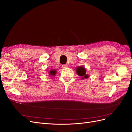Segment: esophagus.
<instances>
[{
    "label": "esophagus",
    "mask_w": 132,
    "mask_h": 132,
    "mask_svg": "<svg viewBox=\"0 0 132 132\" xmlns=\"http://www.w3.org/2000/svg\"><path fill=\"white\" fill-rule=\"evenodd\" d=\"M62 67L63 68H66L68 67V65L67 64H63L62 65Z\"/></svg>",
    "instance_id": "esophagus-1"
}]
</instances>
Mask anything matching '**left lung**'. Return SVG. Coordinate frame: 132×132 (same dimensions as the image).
Returning <instances> with one entry per match:
<instances>
[{
  "label": "left lung",
  "mask_w": 132,
  "mask_h": 132,
  "mask_svg": "<svg viewBox=\"0 0 132 132\" xmlns=\"http://www.w3.org/2000/svg\"><path fill=\"white\" fill-rule=\"evenodd\" d=\"M77 73L80 77H81L82 79H86L89 78V75L86 74V70L84 67H78L77 68Z\"/></svg>",
  "instance_id": "obj_1"
}]
</instances>
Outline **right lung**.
Wrapping results in <instances>:
<instances>
[{
  "instance_id": "add662e5",
  "label": "right lung",
  "mask_w": 132,
  "mask_h": 132,
  "mask_svg": "<svg viewBox=\"0 0 132 132\" xmlns=\"http://www.w3.org/2000/svg\"><path fill=\"white\" fill-rule=\"evenodd\" d=\"M56 74V71L55 70H51L50 71V75H51V76H54Z\"/></svg>"
}]
</instances>
